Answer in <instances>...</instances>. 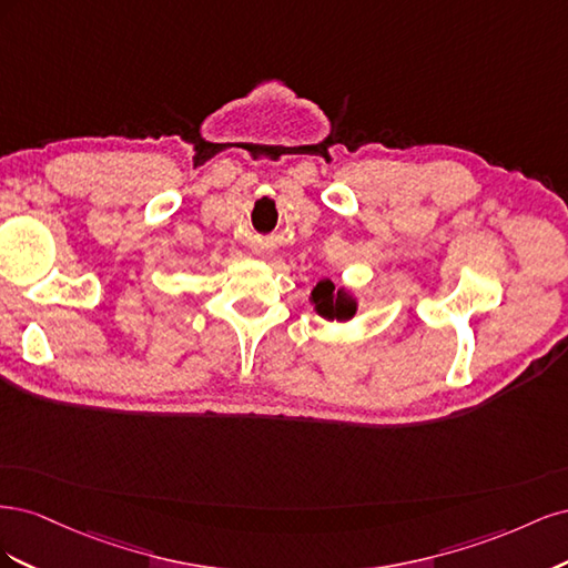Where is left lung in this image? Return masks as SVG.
<instances>
[{
  "instance_id": "obj_1",
  "label": "left lung",
  "mask_w": 568,
  "mask_h": 568,
  "mask_svg": "<svg viewBox=\"0 0 568 568\" xmlns=\"http://www.w3.org/2000/svg\"><path fill=\"white\" fill-rule=\"evenodd\" d=\"M315 313L329 322H351L357 313V298L351 288H336L332 280H322L311 291Z\"/></svg>"
}]
</instances>
